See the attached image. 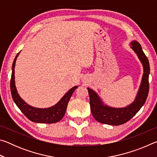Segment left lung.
I'll return each mask as SVG.
<instances>
[{"mask_svg":"<svg viewBox=\"0 0 157 157\" xmlns=\"http://www.w3.org/2000/svg\"><path fill=\"white\" fill-rule=\"evenodd\" d=\"M131 48L136 53L143 67V74L139 91L134 102L125 107L115 108L105 105L99 95L94 90L87 88L90 98V107L92 115L99 123L120 125L127 123L133 118L145 104L149 92L150 64L147 57L143 52L141 46L136 41L131 42Z\"/></svg>","mask_w":157,"mask_h":157,"instance_id":"8db88e82","label":"left lung"}]
</instances>
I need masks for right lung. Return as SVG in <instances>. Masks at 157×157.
I'll return each mask as SVG.
<instances>
[{"label": "right lung", "mask_w": 157, "mask_h": 157, "mask_svg": "<svg viewBox=\"0 0 157 157\" xmlns=\"http://www.w3.org/2000/svg\"><path fill=\"white\" fill-rule=\"evenodd\" d=\"M20 52L16 56L15 59L12 63V77L10 81V89H11V94L12 99L19 108L24 115L27 118L34 123H55L59 122L62 119L66 113V108H67L68 103L70 100V98L72 95L74 91L78 88V86H73L66 94L63 95L59 102L56 105L48 108H36L32 107L27 104L22 98L18 95V91L16 88L15 85V77H14V68L16 64V61L19 55Z\"/></svg>", "instance_id": "obj_1"}]
</instances>
